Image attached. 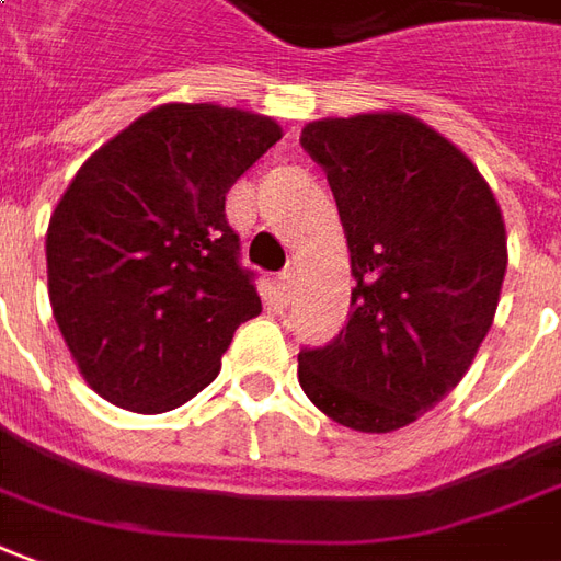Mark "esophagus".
Listing matches in <instances>:
<instances>
[{"instance_id":"obj_1","label":"esophagus","mask_w":561,"mask_h":561,"mask_svg":"<svg viewBox=\"0 0 561 561\" xmlns=\"http://www.w3.org/2000/svg\"><path fill=\"white\" fill-rule=\"evenodd\" d=\"M274 287H277V296H280V302H289V299L296 296V272H293V268H287V272L277 274Z\"/></svg>"}]
</instances>
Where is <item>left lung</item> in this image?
Instances as JSON below:
<instances>
[{
    "label": "left lung",
    "mask_w": 561,
    "mask_h": 561,
    "mask_svg": "<svg viewBox=\"0 0 561 561\" xmlns=\"http://www.w3.org/2000/svg\"><path fill=\"white\" fill-rule=\"evenodd\" d=\"M327 170L351 250V314L299 351V385L323 415L391 434L465 378L492 327L507 231L477 164L403 112L302 127Z\"/></svg>",
    "instance_id": "1"
}]
</instances>
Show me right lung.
Segmentation results:
<instances>
[{"label": "right lung", "mask_w": 561, "mask_h": 561, "mask_svg": "<svg viewBox=\"0 0 561 561\" xmlns=\"http://www.w3.org/2000/svg\"><path fill=\"white\" fill-rule=\"evenodd\" d=\"M277 140L268 115L164 103L81 164L48 222V296L103 400L156 415L219 376L262 311L226 195Z\"/></svg>", "instance_id": "1"}]
</instances>
